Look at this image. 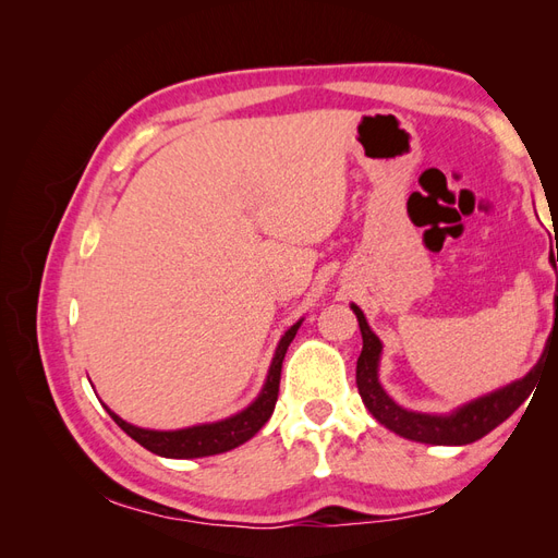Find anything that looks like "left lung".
Here are the masks:
<instances>
[{
  "label": "left lung",
  "instance_id": "left-lung-1",
  "mask_svg": "<svg viewBox=\"0 0 558 558\" xmlns=\"http://www.w3.org/2000/svg\"><path fill=\"white\" fill-rule=\"evenodd\" d=\"M549 263L556 269L558 251L556 256L549 253ZM554 307L558 316V281H556ZM351 310L359 318L361 335H363V351L356 363L359 393L369 414H373L381 426L393 430L400 437H408V440L424 442V445H442V447L470 445L480 440V437H484L486 433H492L496 426L502 424L505 418L512 416L519 410V404L533 391L535 379H537V367L543 359L537 361V365L529 375L510 381L508 386L496 388L492 393L470 400L447 414H426V412L404 410L384 391V386L379 381L381 340L373 332V328L367 326V318L361 312V307L351 302Z\"/></svg>",
  "mask_w": 558,
  "mask_h": 558
}]
</instances>
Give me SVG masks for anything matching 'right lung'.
Segmentation results:
<instances>
[{
  "label": "right lung",
  "mask_w": 558,
  "mask_h": 558,
  "mask_svg": "<svg viewBox=\"0 0 558 558\" xmlns=\"http://www.w3.org/2000/svg\"><path fill=\"white\" fill-rule=\"evenodd\" d=\"M300 326H302V318L281 335L258 398L253 400L248 408H244L242 412L232 414L228 418L211 421V424L191 426V428H179V430H150V428H140V426L128 424L125 418L111 412L107 404H105V410L109 412V416L116 421V424L132 437L134 442H140L144 449L154 451L158 456H165V459H202V456L230 451L234 447L244 445L246 440H251V437L267 424V418L272 416L277 396H279L281 363H283L286 351H289Z\"/></svg>",
  "instance_id": "1"
}]
</instances>
